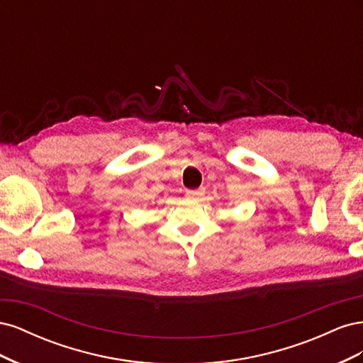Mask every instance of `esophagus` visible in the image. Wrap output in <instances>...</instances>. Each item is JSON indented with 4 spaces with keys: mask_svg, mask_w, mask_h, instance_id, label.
I'll return each mask as SVG.
<instances>
[{
    "mask_svg": "<svg viewBox=\"0 0 363 363\" xmlns=\"http://www.w3.org/2000/svg\"><path fill=\"white\" fill-rule=\"evenodd\" d=\"M186 195H188L189 199H192V200H201L203 195H204V188L195 189V191H188V192H186Z\"/></svg>",
    "mask_w": 363,
    "mask_h": 363,
    "instance_id": "esophagus-1",
    "label": "esophagus"
}]
</instances>
